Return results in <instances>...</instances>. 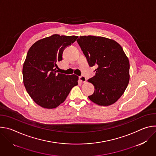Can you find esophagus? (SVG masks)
<instances>
[{"mask_svg":"<svg viewBox=\"0 0 156 156\" xmlns=\"http://www.w3.org/2000/svg\"><path fill=\"white\" fill-rule=\"evenodd\" d=\"M80 80L81 83H85L86 81V78L84 76H80Z\"/></svg>","mask_w":156,"mask_h":156,"instance_id":"1","label":"esophagus"}]
</instances>
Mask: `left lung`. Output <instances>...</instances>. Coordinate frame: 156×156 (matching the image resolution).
Returning <instances> with one entry per match:
<instances>
[{
  "label": "left lung",
  "mask_w": 156,
  "mask_h": 156,
  "mask_svg": "<svg viewBox=\"0 0 156 156\" xmlns=\"http://www.w3.org/2000/svg\"><path fill=\"white\" fill-rule=\"evenodd\" d=\"M76 41L89 65H98L95 76L87 80L95 88L89 99L99 105L114 104L124 93L129 80V63L122 46L113 39L101 36H83Z\"/></svg>",
  "instance_id": "left-lung-1"
}]
</instances>
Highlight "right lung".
Masks as SVG:
<instances>
[{
    "mask_svg": "<svg viewBox=\"0 0 156 156\" xmlns=\"http://www.w3.org/2000/svg\"><path fill=\"white\" fill-rule=\"evenodd\" d=\"M77 38L55 34L38 40L30 48L23 66V83L38 105L56 108L65 101L72 87L78 85V76L66 75L57 70L64 49Z\"/></svg>",
    "mask_w": 156,
    "mask_h": 156,
    "instance_id": "1",
    "label": "right lung"
}]
</instances>
